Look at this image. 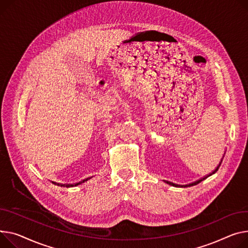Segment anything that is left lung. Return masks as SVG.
I'll return each mask as SVG.
<instances>
[{
	"label": "left lung",
	"instance_id": "1",
	"mask_svg": "<svg viewBox=\"0 0 248 248\" xmlns=\"http://www.w3.org/2000/svg\"><path fill=\"white\" fill-rule=\"evenodd\" d=\"M223 158V157H222ZM221 161H222V159H221ZM221 161L219 162V164H218V166L217 167V169L216 170H214L210 174H208L207 176H205V177H202V178H201V179H199V180H196V181H194V183H192V184H189V185H186V186H195V185H197V184H200L201 183V181H202V180H204L205 178H207L208 176H210V175H212V174H214V173H216L217 170H218V168L220 167V164H221ZM166 183L168 184V185H170V186H175V187H178L179 186L178 185H175V184H172V183H170V181H166Z\"/></svg>",
	"mask_w": 248,
	"mask_h": 248
}]
</instances>
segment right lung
Segmentation results:
<instances>
[{
    "label": "right lung",
    "mask_w": 248,
    "mask_h": 248,
    "mask_svg": "<svg viewBox=\"0 0 248 248\" xmlns=\"http://www.w3.org/2000/svg\"><path fill=\"white\" fill-rule=\"evenodd\" d=\"M91 178V177H90ZM89 178H87V179H84L82 181H80V183H78V184H75V185H58V186H65V187H71V186H78V185H80L81 183H85V181H87Z\"/></svg>",
    "instance_id": "right-lung-1"
}]
</instances>
